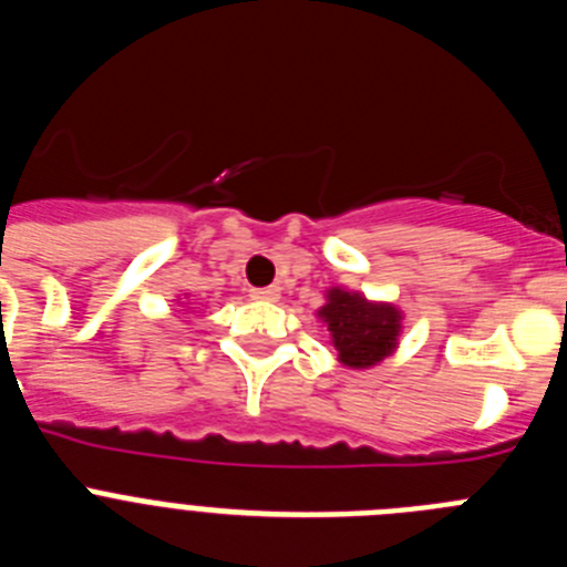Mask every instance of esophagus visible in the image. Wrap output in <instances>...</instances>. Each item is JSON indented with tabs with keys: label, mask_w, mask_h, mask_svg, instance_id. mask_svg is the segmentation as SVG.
<instances>
[{
	"label": "esophagus",
	"mask_w": 567,
	"mask_h": 567,
	"mask_svg": "<svg viewBox=\"0 0 567 567\" xmlns=\"http://www.w3.org/2000/svg\"><path fill=\"white\" fill-rule=\"evenodd\" d=\"M252 298H255V300H269V303H272V300H278V298H280V287L255 289V292H252Z\"/></svg>",
	"instance_id": "34e87169"
}]
</instances>
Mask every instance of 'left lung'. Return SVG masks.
<instances>
[{
	"instance_id": "8db88e82",
	"label": "left lung",
	"mask_w": 567,
	"mask_h": 567,
	"mask_svg": "<svg viewBox=\"0 0 567 567\" xmlns=\"http://www.w3.org/2000/svg\"><path fill=\"white\" fill-rule=\"evenodd\" d=\"M318 315L332 332V343L343 365L369 369L389 358L398 346L403 315L392 303H372L358 292L329 289L327 307Z\"/></svg>"
}]
</instances>
